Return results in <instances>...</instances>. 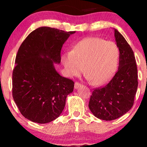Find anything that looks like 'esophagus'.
I'll return each instance as SVG.
<instances>
[{
	"label": "esophagus",
	"mask_w": 147,
	"mask_h": 147,
	"mask_svg": "<svg viewBox=\"0 0 147 147\" xmlns=\"http://www.w3.org/2000/svg\"><path fill=\"white\" fill-rule=\"evenodd\" d=\"M81 86H82V84L79 83V82H75V89L79 88L81 87Z\"/></svg>",
	"instance_id": "obj_1"
}]
</instances>
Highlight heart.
<instances>
[{
    "label": "heart",
    "mask_w": 147,
    "mask_h": 147,
    "mask_svg": "<svg viewBox=\"0 0 147 147\" xmlns=\"http://www.w3.org/2000/svg\"><path fill=\"white\" fill-rule=\"evenodd\" d=\"M119 48L113 41L99 37L84 38L77 43L72 51L63 53L61 60L69 76L84 73L95 85L106 83L117 68Z\"/></svg>",
    "instance_id": "b5f03b06"
}]
</instances>
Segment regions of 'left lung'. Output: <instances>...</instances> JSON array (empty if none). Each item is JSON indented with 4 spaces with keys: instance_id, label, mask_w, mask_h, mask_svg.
<instances>
[{
    "instance_id": "obj_1",
    "label": "left lung",
    "mask_w": 147,
    "mask_h": 147,
    "mask_svg": "<svg viewBox=\"0 0 147 147\" xmlns=\"http://www.w3.org/2000/svg\"><path fill=\"white\" fill-rule=\"evenodd\" d=\"M114 31L119 50L118 70L109 83L94 89L88 104L92 113L106 121L117 119L132 108L138 85L133 50L124 36L117 30Z\"/></svg>"
}]
</instances>
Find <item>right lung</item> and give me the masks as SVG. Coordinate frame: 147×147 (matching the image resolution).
Returning a JSON list of instances; mask_svg holds the SVG:
<instances>
[{"label": "right lung", "mask_w": 147, "mask_h": 147, "mask_svg": "<svg viewBox=\"0 0 147 147\" xmlns=\"http://www.w3.org/2000/svg\"><path fill=\"white\" fill-rule=\"evenodd\" d=\"M72 32L41 27L26 37L18 49L12 73V96L21 113L32 122L45 124L63 111L74 82L62 77L61 50Z\"/></svg>", "instance_id": "1"}]
</instances>
